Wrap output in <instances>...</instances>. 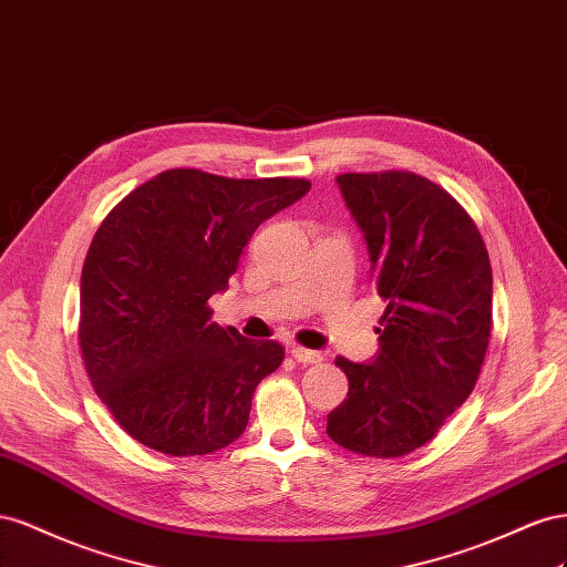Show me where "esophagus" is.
I'll list each match as a JSON object with an SVG mask.
<instances>
[{
    "mask_svg": "<svg viewBox=\"0 0 567 567\" xmlns=\"http://www.w3.org/2000/svg\"><path fill=\"white\" fill-rule=\"evenodd\" d=\"M289 351H292V359H295V361H299V363H303V365H309V363H320V361H322V355H320L318 351H311V349L292 347Z\"/></svg>",
    "mask_w": 567,
    "mask_h": 567,
    "instance_id": "34e87169",
    "label": "esophagus"
}]
</instances>
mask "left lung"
<instances>
[{
    "label": "left lung",
    "mask_w": 567,
    "mask_h": 567,
    "mask_svg": "<svg viewBox=\"0 0 567 567\" xmlns=\"http://www.w3.org/2000/svg\"><path fill=\"white\" fill-rule=\"evenodd\" d=\"M337 183L386 309L373 361L334 359L349 394L328 415V436L353 454L406 456L480 378L492 337L489 254L465 208L423 175L344 173Z\"/></svg>",
    "instance_id": "8db88e82"
}]
</instances>
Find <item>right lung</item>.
Instances as JSON below:
<instances>
[{
    "label": "right lung",
    "instance_id": "right-lung-1",
    "mask_svg": "<svg viewBox=\"0 0 567 567\" xmlns=\"http://www.w3.org/2000/svg\"><path fill=\"white\" fill-rule=\"evenodd\" d=\"M309 189L301 177L171 168L102 220L80 275L78 339L96 396L133 440L204 456L245 432L256 384L285 349L220 328L208 299L258 225Z\"/></svg>",
    "mask_w": 567,
    "mask_h": 567
}]
</instances>
